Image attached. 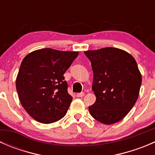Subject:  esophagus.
<instances>
[{
	"instance_id": "34e87169",
	"label": "esophagus",
	"mask_w": 155,
	"mask_h": 155,
	"mask_svg": "<svg viewBox=\"0 0 155 155\" xmlns=\"http://www.w3.org/2000/svg\"><path fill=\"white\" fill-rule=\"evenodd\" d=\"M84 95H85V93L81 92V93H78L77 94H76V97H84Z\"/></svg>"
}]
</instances>
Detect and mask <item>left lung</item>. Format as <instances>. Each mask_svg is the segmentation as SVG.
Returning a JSON list of instances; mask_svg holds the SVG:
<instances>
[{
    "mask_svg": "<svg viewBox=\"0 0 155 155\" xmlns=\"http://www.w3.org/2000/svg\"><path fill=\"white\" fill-rule=\"evenodd\" d=\"M94 73L92 90L96 101L91 115L104 124L121 121L137 102L142 76L134 58L117 48L85 51Z\"/></svg>",
    "mask_w": 155,
    "mask_h": 155,
    "instance_id": "1",
    "label": "left lung"
}]
</instances>
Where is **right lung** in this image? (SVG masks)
I'll return each instance as SVG.
<instances>
[{
	"mask_svg": "<svg viewBox=\"0 0 155 155\" xmlns=\"http://www.w3.org/2000/svg\"><path fill=\"white\" fill-rule=\"evenodd\" d=\"M78 54L46 48L23 59L15 86L23 108L36 121L51 124L66 115L73 97L64 74Z\"/></svg>",
	"mask_w": 155,
	"mask_h": 155,
	"instance_id": "obj_1",
	"label": "right lung"
}]
</instances>
